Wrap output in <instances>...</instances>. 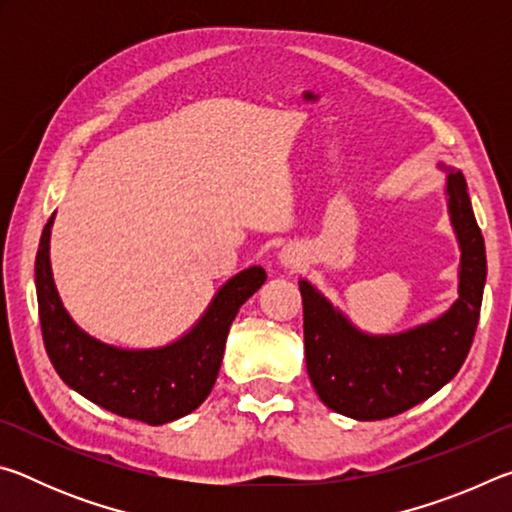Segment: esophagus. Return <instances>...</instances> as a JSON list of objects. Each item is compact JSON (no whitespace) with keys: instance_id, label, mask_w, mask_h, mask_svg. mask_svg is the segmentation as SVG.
<instances>
[{"instance_id":"34e87169","label":"esophagus","mask_w":512,"mask_h":512,"mask_svg":"<svg viewBox=\"0 0 512 512\" xmlns=\"http://www.w3.org/2000/svg\"><path fill=\"white\" fill-rule=\"evenodd\" d=\"M280 262L284 264V266H291V268H296V266H300V255L296 253V250L293 248H282V253H280Z\"/></svg>"}]
</instances>
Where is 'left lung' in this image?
<instances>
[{"instance_id":"obj_1","label":"left lung","mask_w":512,"mask_h":512,"mask_svg":"<svg viewBox=\"0 0 512 512\" xmlns=\"http://www.w3.org/2000/svg\"><path fill=\"white\" fill-rule=\"evenodd\" d=\"M447 171V210L461 248L458 298L443 316L400 334H366L314 284L300 280L305 359L311 384L329 409L354 420L400 415L438 393L472 348L485 287V244L461 171Z\"/></svg>"}]
</instances>
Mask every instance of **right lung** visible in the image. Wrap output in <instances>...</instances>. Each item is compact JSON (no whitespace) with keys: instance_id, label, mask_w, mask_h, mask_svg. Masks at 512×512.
<instances>
[{"instance_id":"right-lung-1","label":"right lung","mask_w":512,"mask_h":512,"mask_svg":"<svg viewBox=\"0 0 512 512\" xmlns=\"http://www.w3.org/2000/svg\"><path fill=\"white\" fill-rule=\"evenodd\" d=\"M51 225L54 216L40 237L36 291L42 339L60 379L101 409L153 427L198 409L219 375L232 320L266 282L264 268L250 266L230 277L198 323L178 341L162 348L126 350L94 339L67 314L51 275Z\"/></svg>"}]
</instances>
